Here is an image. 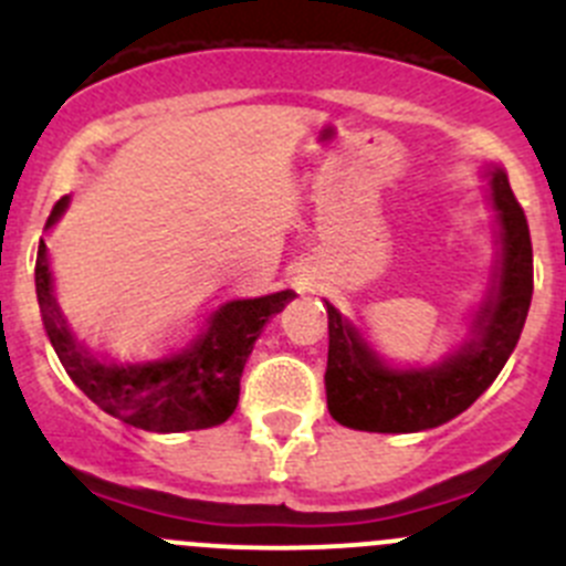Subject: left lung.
<instances>
[{"label":"left lung","mask_w":566,"mask_h":566,"mask_svg":"<svg viewBox=\"0 0 566 566\" xmlns=\"http://www.w3.org/2000/svg\"><path fill=\"white\" fill-rule=\"evenodd\" d=\"M492 205L503 227L497 293L481 310L479 339L426 370H392L361 343L332 304L328 312V411L348 429L406 434L462 415L497 378L517 345L534 295V249L520 201L503 171H492Z\"/></svg>","instance_id":"8db88e82"}]
</instances>
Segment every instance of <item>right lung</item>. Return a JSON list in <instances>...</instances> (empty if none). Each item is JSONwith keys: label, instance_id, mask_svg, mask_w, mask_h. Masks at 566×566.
Instances as JSON below:
<instances>
[{"label": "right lung", "instance_id": "1", "mask_svg": "<svg viewBox=\"0 0 566 566\" xmlns=\"http://www.w3.org/2000/svg\"><path fill=\"white\" fill-rule=\"evenodd\" d=\"M65 205L69 196L54 205L46 227L63 216ZM35 290L49 343L71 381L107 415L157 434L212 429L229 420L254 339L268 317L293 298L290 290L238 295L166 332L115 334L93 326L60 298L43 240Z\"/></svg>", "mask_w": 566, "mask_h": 566}]
</instances>
